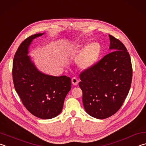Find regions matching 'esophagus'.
Segmentation results:
<instances>
[{"mask_svg": "<svg viewBox=\"0 0 146 146\" xmlns=\"http://www.w3.org/2000/svg\"><path fill=\"white\" fill-rule=\"evenodd\" d=\"M78 83H79V81L77 78L75 77L72 78V85L76 86L78 85Z\"/></svg>", "mask_w": 146, "mask_h": 146, "instance_id": "esophagus-1", "label": "esophagus"}]
</instances>
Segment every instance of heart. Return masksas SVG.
Here are the masks:
<instances>
[{
  "mask_svg": "<svg viewBox=\"0 0 146 146\" xmlns=\"http://www.w3.org/2000/svg\"><path fill=\"white\" fill-rule=\"evenodd\" d=\"M74 47L70 48V51ZM101 52V45L98 43H93L88 45L77 60V65L82 70H87L95 65Z\"/></svg>",
  "mask_w": 146,
  "mask_h": 146,
  "instance_id": "heart-1",
  "label": "heart"
}]
</instances>
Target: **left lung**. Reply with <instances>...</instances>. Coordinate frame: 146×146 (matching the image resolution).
<instances>
[{"label":"left lung","instance_id":"1","mask_svg":"<svg viewBox=\"0 0 146 146\" xmlns=\"http://www.w3.org/2000/svg\"><path fill=\"white\" fill-rule=\"evenodd\" d=\"M109 37L112 52L80 75L84 108L88 115L99 119L113 115L121 108L132 80L131 61L127 48L113 36Z\"/></svg>","mask_w":146,"mask_h":146}]
</instances>
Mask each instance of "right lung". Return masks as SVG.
<instances>
[{
	"label": "right lung",
	"instance_id": "1",
	"mask_svg": "<svg viewBox=\"0 0 146 146\" xmlns=\"http://www.w3.org/2000/svg\"><path fill=\"white\" fill-rule=\"evenodd\" d=\"M43 34L31 36L20 45L13 61L12 75L15 90L27 110L38 118L50 119L62 110L71 80L41 72L27 55L32 41Z\"/></svg>",
	"mask_w": 146,
	"mask_h": 146
}]
</instances>
